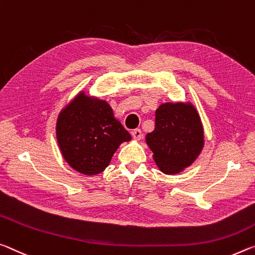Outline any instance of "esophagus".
<instances>
[{
  "label": "esophagus",
  "instance_id": "1",
  "mask_svg": "<svg viewBox=\"0 0 255 255\" xmlns=\"http://www.w3.org/2000/svg\"><path fill=\"white\" fill-rule=\"evenodd\" d=\"M131 134L135 140H140L141 137H142V132H141L140 128H135V130H132Z\"/></svg>",
  "mask_w": 255,
  "mask_h": 255
}]
</instances>
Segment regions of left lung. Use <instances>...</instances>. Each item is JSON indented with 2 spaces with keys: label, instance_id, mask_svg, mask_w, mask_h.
Instances as JSON below:
<instances>
[{
  "label": "left lung",
  "instance_id": "1",
  "mask_svg": "<svg viewBox=\"0 0 255 255\" xmlns=\"http://www.w3.org/2000/svg\"><path fill=\"white\" fill-rule=\"evenodd\" d=\"M161 172L175 174L191 165L203 147V128L189 104H162L156 111L155 130L145 135Z\"/></svg>",
  "mask_w": 255,
  "mask_h": 255
}]
</instances>
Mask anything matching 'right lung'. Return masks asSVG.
<instances>
[{"mask_svg": "<svg viewBox=\"0 0 255 255\" xmlns=\"http://www.w3.org/2000/svg\"><path fill=\"white\" fill-rule=\"evenodd\" d=\"M56 136L64 159L86 175L103 172L131 135L104 100L78 95L58 116Z\"/></svg>", "mask_w": 255, "mask_h": 255, "instance_id": "right-lung-1", "label": "right lung"}]
</instances>
